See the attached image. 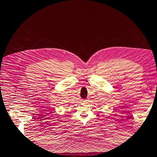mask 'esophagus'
I'll list each match as a JSON object with an SVG mask.
<instances>
[{
    "label": "esophagus",
    "mask_w": 157,
    "mask_h": 157,
    "mask_svg": "<svg viewBox=\"0 0 157 157\" xmlns=\"http://www.w3.org/2000/svg\"><path fill=\"white\" fill-rule=\"evenodd\" d=\"M87 101H88V100H84V101H83V102H86Z\"/></svg>",
    "instance_id": "1"
}]
</instances>
